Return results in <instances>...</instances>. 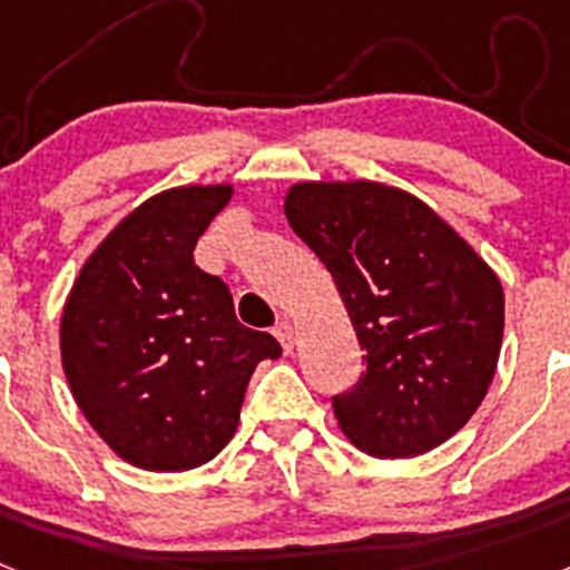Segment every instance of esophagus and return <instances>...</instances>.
Listing matches in <instances>:
<instances>
[{
	"label": "esophagus",
	"instance_id": "1",
	"mask_svg": "<svg viewBox=\"0 0 570 570\" xmlns=\"http://www.w3.org/2000/svg\"><path fill=\"white\" fill-rule=\"evenodd\" d=\"M274 336L279 340L282 351H291V347H294V325H291V322H279L274 328Z\"/></svg>",
	"mask_w": 570,
	"mask_h": 570
}]
</instances>
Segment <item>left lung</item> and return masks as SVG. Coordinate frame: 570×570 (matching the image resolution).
Returning <instances> with one entry per match:
<instances>
[{
	"label": "left lung",
	"instance_id": "left-lung-1",
	"mask_svg": "<svg viewBox=\"0 0 570 570\" xmlns=\"http://www.w3.org/2000/svg\"><path fill=\"white\" fill-rule=\"evenodd\" d=\"M285 216L334 276L365 371L334 396L340 428L382 460L442 445L485 400L505 325L502 285L416 196L302 183Z\"/></svg>",
	"mask_w": 570,
	"mask_h": 570
}]
</instances>
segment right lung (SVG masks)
<instances>
[{
    "mask_svg": "<svg viewBox=\"0 0 570 570\" xmlns=\"http://www.w3.org/2000/svg\"><path fill=\"white\" fill-rule=\"evenodd\" d=\"M230 185H190L130 210L79 271L62 314V365L97 434L130 465L188 471L234 436L250 374L282 354L245 328L194 248Z\"/></svg>",
    "mask_w": 570,
    "mask_h": 570,
    "instance_id": "right-lung-1",
    "label": "right lung"
}]
</instances>
